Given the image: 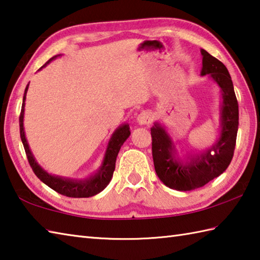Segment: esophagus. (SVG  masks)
Segmentation results:
<instances>
[{
	"label": "esophagus",
	"mask_w": 260,
	"mask_h": 260,
	"mask_svg": "<svg viewBox=\"0 0 260 260\" xmlns=\"http://www.w3.org/2000/svg\"><path fill=\"white\" fill-rule=\"evenodd\" d=\"M153 114L151 113V111L149 110H143L142 113L139 114V116H137V123H139V125H150L152 121H153Z\"/></svg>",
	"instance_id": "obj_1"
}]
</instances>
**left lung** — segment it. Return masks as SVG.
I'll list each match as a JSON object with an SVG mask.
<instances>
[{"instance_id": "left-lung-1", "label": "left lung", "mask_w": 260, "mask_h": 260, "mask_svg": "<svg viewBox=\"0 0 260 260\" xmlns=\"http://www.w3.org/2000/svg\"><path fill=\"white\" fill-rule=\"evenodd\" d=\"M201 75H207L221 93L220 131L214 143L198 152L182 153L164 124L151 127L152 156L159 179L171 189L188 191L205 186L222 175L232 160L239 126V107L225 65L201 49Z\"/></svg>"}]
</instances>
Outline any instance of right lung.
Instances as JSON below:
<instances>
[{"instance_id":"1","label":"right lung","mask_w":260,"mask_h":260,"mask_svg":"<svg viewBox=\"0 0 260 260\" xmlns=\"http://www.w3.org/2000/svg\"><path fill=\"white\" fill-rule=\"evenodd\" d=\"M63 54L55 55L54 57L47 60V62H46L38 71L43 70L45 66H47L50 62H52V60L56 59L57 57H60ZM28 88H29V83L27 84V86H25V90H24L21 114H20L19 123H20V136H21V141L24 147L25 154H27L30 167L32 168L35 175L37 176L45 185H47L49 188H52L53 190L57 191L60 195L73 197V198H83V197H91L99 194L100 191H103L105 188L108 186L111 178H113L117 155H118V152L120 150L121 145L124 144V142L128 139L131 135L129 125L127 123H124L119 125L114 131V133L110 136L108 144H107L105 155H104L103 161H101V165L92 175H90L85 178H70V177H63V176L49 174V172L46 171L44 168L38 164L37 160H36V157L31 152V149H30L27 137H25V133H24L23 118H24L25 96H27Z\"/></svg>"}]
</instances>
